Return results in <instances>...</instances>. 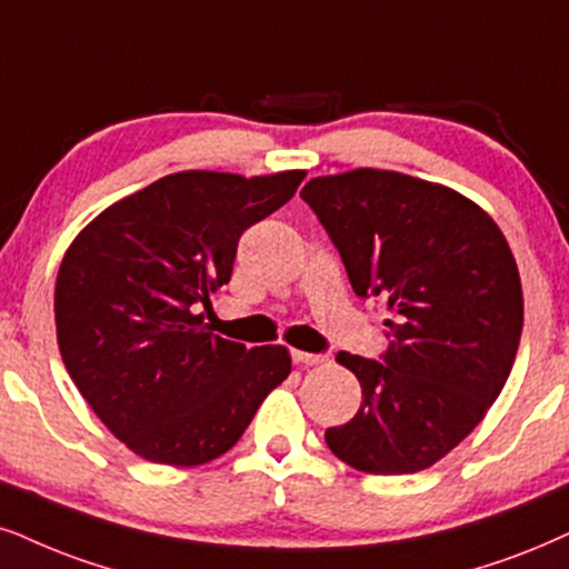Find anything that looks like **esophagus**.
<instances>
[{
    "label": "esophagus",
    "mask_w": 569,
    "mask_h": 569,
    "mask_svg": "<svg viewBox=\"0 0 569 569\" xmlns=\"http://www.w3.org/2000/svg\"><path fill=\"white\" fill-rule=\"evenodd\" d=\"M293 362L305 365V368H315V365L326 362V355H312V351H299V349H293Z\"/></svg>",
    "instance_id": "1"
}]
</instances>
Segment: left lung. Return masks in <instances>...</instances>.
Instances as JSON below:
<instances>
[{
  "instance_id": "left-lung-1",
  "label": "left lung",
  "mask_w": 569,
  "mask_h": 569,
  "mask_svg": "<svg viewBox=\"0 0 569 569\" xmlns=\"http://www.w3.org/2000/svg\"><path fill=\"white\" fill-rule=\"evenodd\" d=\"M301 199L333 239L357 297L383 293V362L338 351L362 386L330 451L370 476L436 465L472 433L505 388L522 333L512 249L483 207L397 170L312 178Z\"/></svg>"
}]
</instances>
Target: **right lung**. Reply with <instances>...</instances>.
Wrapping results in <instances>:
<instances>
[{
	"label": "right lung",
	"instance_id": "1",
	"mask_svg": "<svg viewBox=\"0 0 569 569\" xmlns=\"http://www.w3.org/2000/svg\"><path fill=\"white\" fill-rule=\"evenodd\" d=\"M305 176L172 172L99 212L64 251L54 283L62 362L133 455L212 462L289 378V349L214 336L199 307L231 280L241 233L283 207Z\"/></svg>",
	"mask_w": 569,
	"mask_h": 569
}]
</instances>
